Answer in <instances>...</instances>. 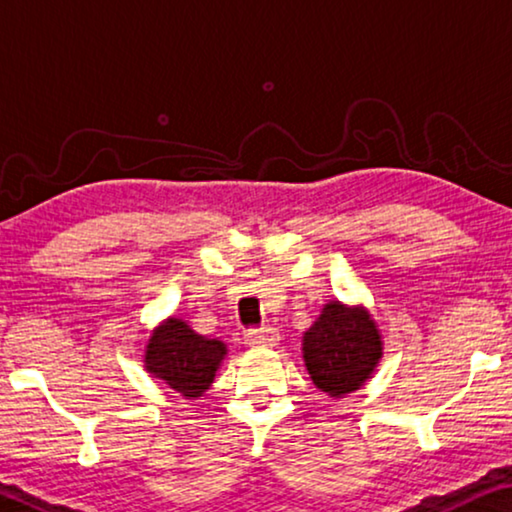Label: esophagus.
I'll list each match as a JSON object with an SVG mask.
<instances>
[{
  "instance_id": "esophagus-1",
  "label": "esophagus",
  "mask_w": 512,
  "mask_h": 512,
  "mask_svg": "<svg viewBox=\"0 0 512 512\" xmlns=\"http://www.w3.org/2000/svg\"><path fill=\"white\" fill-rule=\"evenodd\" d=\"M278 341H280V334L271 327L255 329L246 334V343L250 345V348H276Z\"/></svg>"
}]
</instances>
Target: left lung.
<instances>
[{
	"label": "left lung",
	"instance_id": "1",
	"mask_svg": "<svg viewBox=\"0 0 512 512\" xmlns=\"http://www.w3.org/2000/svg\"><path fill=\"white\" fill-rule=\"evenodd\" d=\"M301 355L313 385L329 399L362 390L385 355L383 331L364 304L331 299L301 336Z\"/></svg>",
	"mask_w": 512,
	"mask_h": 512
}]
</instances>
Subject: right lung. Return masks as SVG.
Wrapping results in <instances>:
<instances>
[{
	"instance_id": "obj_1",
	"label": "right lung",
	"mask_w": 512,
	"mask_h": 512,
	"mask_svg": "<svg viewBox=\"0 0 512 512\" xmlns=\"http://www.w3.org/2000/svg\"><path fill=\"white\" fill-rule=\"evenodd\" d=\"M227 355V345L218 338L201 336L183 318L169 315L150 329L141 362L150 378L162 380L169 390L194 401L211 390Z\"/></svg>"
}]
</instances>
